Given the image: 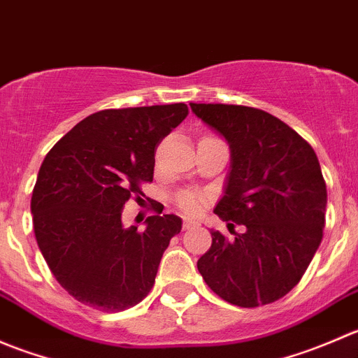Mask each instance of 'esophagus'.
Instances as JSON below:
<instances>
[{
    "label": "esophagus",
    "instance_id": "34e87169",
    "mask_svg": "<svg viewBox=\"0 0 358 358\" xmlns=\"http://www.w3.org/2000/svg\"><path fill=\"white\" fill-rule=\"evenodd\" d=\"M196 225L197 223L196 222H192V220H189V218H185L183 220V230H190V229H196Z\"/></svg>",
    "mask_w": 358,
    "mask_h": 358
}]
</instances>
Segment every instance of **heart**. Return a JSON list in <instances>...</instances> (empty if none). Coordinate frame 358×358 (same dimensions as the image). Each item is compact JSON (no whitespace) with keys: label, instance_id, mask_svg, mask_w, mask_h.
Wrapping results in <instances>:
<instances>
[{"label":"heart","instance_id":"obj_1","mask_svg":"<svg viewBox=\"0 0 358 358\" xmlns=\"http://www.w3.org/2000/svg\"><path fill=\"white\" fill-rule=\"evenodd\" d=\"M175 204L182 209L187 215H199L204 208V197L197 192H190V190H185V192H178L175 196Z\"/></svg>","mask_w":358,"mask_h":358}]
</instances>
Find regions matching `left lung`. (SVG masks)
Returning a JSON list of instances; mask_svg holds the SVG:
<instances>
[{"label": "left lung", "instance_id": "obj_1", "mask_svg": "<svg viewBox=\"0 0 358 358\" xmlns=\"http://www.w3.org/2000/svg\"><path fill=\"white\" fill-rule=\"evenodd\" d=\"M230 147L225 194L215 213L234 230H211V248L197 262L213 292L255 308L286 296L320 246L327 190L310 143L275 115L225 103H190Z\"/></svg>", "mask_w": 358, "mask_h": 358}]
</instances>
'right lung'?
<instances>
[{
  "mask_svg": "<svg viewBox=\"0 0 358 358\" xmlns=\"http://www.w3.org/2000/svg\"><path fill=\"white\" fill-rule=\"evenodd\" d=\"M189 114L185 103L95 112L46 154L31 213L43 258L60 286L102 312L142 301L156 282L162 252L182 230L175 215L124 229L121 213L152 182L156 149Z\"/></svg>",
  "mask_w": 358,
  "mask_h": 358,
  "instance_id": "right-lung-1",
  "label": "right lung"
}]
</instances>
